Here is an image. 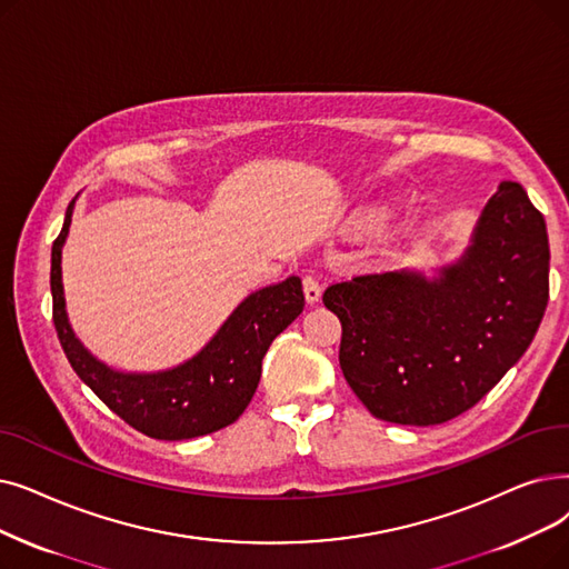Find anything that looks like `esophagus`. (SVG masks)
<instances>
[{"label":"esophagus","mask_w":569,"mask_h":569,"mask_svg":"<svg viewBox=\"0 0 569 569\" xmlns=\"http://www.w3.org/2000/svg\"><path fill=\"white\" fill-rule=\"evenodd\" d=\"M302 288H305V298H307L309 305L320 300V283H318V279L313 274H307L302 279Z\"/></svg>","instance_id":"esophagus-1"}]
</instances>
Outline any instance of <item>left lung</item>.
<instances>
[{"label":"left lung","instance_id":"left-lung-1","mask_svg":"<svg viewBox=\"0 0 569 569\" xmlns=\"http://www.w3.org/2000/svg\"><path fill=\"white\" fill-rule=\"evenodd\" d=\"M547 223L523 186L500 183L472 246L426 281L413 271L332 283L339 365L369 413L400 426L472 409L526 353L549 305Z\"/></svg>","mask_w":569,"mask_h":569}]
</instances>
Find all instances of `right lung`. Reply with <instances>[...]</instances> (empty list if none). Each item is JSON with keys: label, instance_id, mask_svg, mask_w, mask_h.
Segmentation results:
<instances>
[{"label": "right lung", "instance_id": "1", "mask_svg": "<svg viewBox=\"0 0 569 569\" xmlns=\"http://www.w3.org/2000/svg\"><path fill=\"white\" fill-rule=\"evenodd\" d=\"M73 200L51 251L53 323L79 379L116 416L153 439H192L228 428L249 407L269 343L305 309L302 281L290 277L249 295L192 360L158 375H122L94 360L71 332L62 292V243Z\"/></svg>", "mask_w": 569, "mask_h": 569}]
</instances>
